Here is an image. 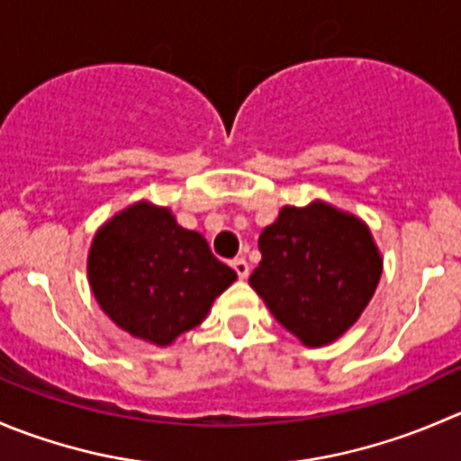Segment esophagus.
Wrapping results in <instances>:
<instances>
[{
    "label": "esophagus",
    "instance_id": "1",
    "mask_svg": "<svg viewBox=\"0 0 461 461\" xmlns=\"http://www.w3.org/2000/svg\"><path fill=\"white\" fill-rule=\"evenodd\" d=\"M231 267H234V270H236V275H239V279H248L249 266H248V261H245L243 257H236L234 261H231Z\"/></svg>",
    "mask_w": 461,
    "mask_h": 461
}]
</instances>
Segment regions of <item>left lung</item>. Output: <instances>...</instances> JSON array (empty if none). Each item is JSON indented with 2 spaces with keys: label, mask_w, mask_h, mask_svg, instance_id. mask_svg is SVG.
Here are the masks:
<instances>
[{
  "label": "left lung",
  "mask_w": 461,
  "mask_h": 461,
  "mask_svg": "<svg viewBox=\"0 0 461 461\" xmlns=\"http://www.w3.org/2000/svg\"><path fill=\"white\" fill-rule=\"evenodd\" d=\"M249 285L303 347L342 338L372 302L383 257L363 218L312 200L281 207L258 236Z\"/></svg>",
  "instance_id": "8db88e82"
}]
</instances>
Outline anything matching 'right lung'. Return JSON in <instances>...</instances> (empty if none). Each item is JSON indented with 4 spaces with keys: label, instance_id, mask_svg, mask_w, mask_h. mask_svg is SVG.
Returning <instances> with one entry per match:
<instances>
[{
    "label": "right lung",
    "instance_id": "1",
    "mask_svg": "<svg viewBox=\"0 0 461 461\" xmlns=\"http://www.w3.org/2000/svg\"><path fill=\"white\" fill-rule=\"evenodd\" d=\"M87 281L119 329L168 347L209 315L236 272L213 257L203 234L177 225L171 209L140 200L98 227Z\"/></svg>",
    "mask_w": 461,
    "mask_h": 461
}]
</instances>
